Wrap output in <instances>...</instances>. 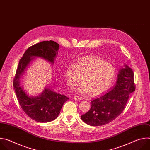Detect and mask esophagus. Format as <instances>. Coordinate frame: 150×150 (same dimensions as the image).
<instances>
[{"instance_id":"esophagus-1","label":"esophagus","mask_w":150,"mask_h":150,"mask_svg":"<svg viewBox=\"0 0 150 150\" xmlns=\"http://www.w3.org/2000/svg\"><path fill=\"white\" fill-rule=\"evenodd\" d=\"M74 99L75 100H81V98L79 96H75L74 97Z\"/></svg>"}]
</instances>
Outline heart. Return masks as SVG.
<instances>
[{"instance_id": "obj_1", "label": "heart", "mask_w": 150, "mask_h": 150, "mask_svg": "<svg viewBox=\"0 0 150 150\" xmlns=\"http://www.w3.org/2000/svg\"><path fill=\"white\" fill-rule=\"evenodd\" d=\"M116 75L115 67L103 59L95 56L83 57L76 64L70 63L65 71L67 83L75 87L81 81L83 83L78 91L97 96L108 91L112 85Z\"/></svg>"}]
</instances>
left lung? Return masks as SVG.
Segmentation results:
<instances>
[{"mask_svg":"<svg viewBox=\"0 0 150 150\" xmlns=\"http://www.w3.org/2000/svg\"><path fill=\"white\" fill-rule=\"evenodd\" d=\"M135 90L133 71L125 65L119 69L115 86L111 90L92 99L90 110L81 116V119L93 126L111 122L123 111L129 95Z\"/></svg>","mask_w":150,"mask_h":150,"instance_id":"1","label":"left lung"}]
</instances>
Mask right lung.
Listing matches in <instances>:
<instances>
[{"mask_svg":"<svg viewBox=\"0 0 150 150\" xmlns=\"http://www.w3.org/2000/svg\"><path fill=\"white\" fill-rule=\"evenodd\" d=\"M59 47V45L52 40L42 41L29 47L19 60L13 79V88L21 108L30 118L38 122L46 123L56 119L64 103L69 98L49 87H46L38 96H29L21 86L20 79L37 57L53 65Z\"/></svg>","mask_w":150,"mask_h":150,"instance_id":"right-lung-1","label":"right lung"}]
</instances>
